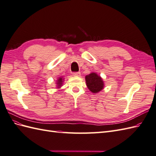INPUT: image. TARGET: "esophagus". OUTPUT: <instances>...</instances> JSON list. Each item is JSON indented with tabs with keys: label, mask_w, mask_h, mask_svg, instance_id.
<instances>
[{
	"label": "esophagus",
	"mask_w": 156,
	"mask_h": 156,
	"mask_svg": "<svg viewBox=\"0 0 156 156\" xmlns=\"http://www.w3.org/2000/svg\"><path fill=\"white\" fill-rule=\"evenodd\" d=\"M73 75L75 76H80V72H75V73H73Z\"/></svg>",
	"instance_id": "34e87169"
}]
</instances>
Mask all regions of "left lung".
Listing matches in <instances>:
<instances>
[{"label": "left lung", "mask_w": 156, "mask_h": 156, "mask_svg": "<svg viewBox=\"0 0 156 156\" xmlns=\"http://www.w3.org/2000/svg\"><path fill=\"white\" fill-rule=\"evenodd\" d=\"M86 82L88 89L93 93H98L103 88L104 83L100 76L96 73H91L86 76Z\"/></svg>", "instance_id": "left-lung-1"}]
</instances>
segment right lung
Wrapping results in <instances>:
<instances>
[{"instance_id":"add662e5","label":"right lung","mask_w":156,"mask_h":156,"mask_svg":"<svg viewBox=\"0 0 156 156\" xmlns=\"http://www.w3.org/2000/svg\"><path fill=\"white\" fill-rule=\"evenodd\" d=\"M62 78H59V79H58V82H57L58 86H61L62 83Z\"/></svg>"}]
</instances>
